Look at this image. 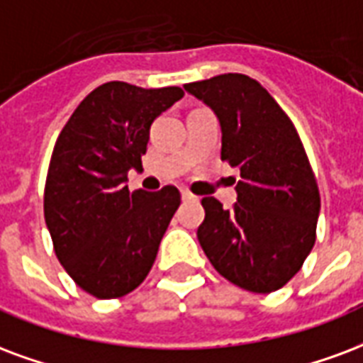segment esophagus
Wrapping results in <instances>:
<instances>
[{"label":"esophagus","mask_w":363,"mask_h":363,"mask_svg":"<svg viewBox=\"0 0 363 363\" xmlns=\"http://www.w3.org/2000/svg\"><path fill=\"white\" fill-rule=\"evenodd\" d=\"M181 196L184 202H190V200H194V194H190L189 190H181Z\"/></svg>","instance_id":"34e87169"}]
</instances>
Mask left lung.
<instances>
[{"label": "left lung", "mask_w": 363, "mask_h": 363, "mask_svg": "<svg viewBox=\"0 0 363 363\" xmlns=\"http://www.w3.org/2000/svg\"><path fill=\"white\" fill-rule=\"evenodd\" d=\"M221 125V160L240 169L236 203L203 198L198 240L223 277L244 291H279L315 242L319 190L296 128L271 94L227 72L184 84Z\"/></svg>", "instance_id": "1"}]
</instances>
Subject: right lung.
<instances>
[{"instance_id": "add662e5", "label": "right lung", "mask_w": 363, "mask_h": 363, "mask_svg": "<svg viewBox=\"0 0 363 363\" xmlns=\"http://www.w3.org/2000/svg\"><path fill=\"white\" fill-rule=\"evenodd\" d=\"M184 96L181 88L106 82L86 96L53 147L44 216L55 256L82 291L119 298L146 279L181 192H128L142 169L155 117Z\"/></svg>"}]
</instances>
